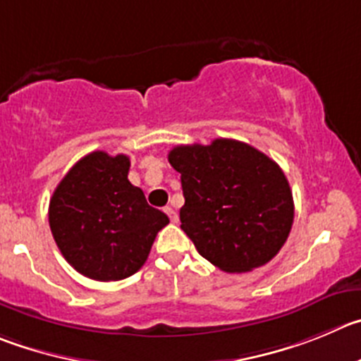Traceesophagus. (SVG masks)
I'll return each instance as SVG.
<instances>
[{"label":"esophagus","instance_id":"esophagus-1","mask_svg":"<svg viewBox=\"0 0 361 361\" xmlns=\"http://www.w3.org/2000/svg\"><path fill=\"white\" fill-rule=\"evenodd\" d=\"M165 214L169 215L171 222H178V214H176V210H174V208L167 207V208H165Z\"/></svg>","mask_w":361,"mask_h":361}]
</instances>
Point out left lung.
Instances as JSON below:
<instances>
[{
	"label": "left lung",
	"mask_w": 361,
	"mask_h": 361,
	"mask_svg": "<svg viewBox=\"0 0 361 361\" xmlns=\"http://www.w3.org/2000/svg\"><path fill=\"white\" fill-rule=\"evenodd\" d=\"M181 174V230L224 272L262 267L287 242L294 222L288 180L274 160L233 139L169 151Z\"/></svg>",
	"instance_id": "left-lung-1"
}]
</instances>
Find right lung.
<instances>
[{
    "instance_id": "obj_1",
    "label": "right lung",
    "mask_w": 361,
    "mask_h": 361,
    "mask_svg": "<svg viewBox=\"0 0 361 361\" xmlns=\"http://www.w3.org/2000/svg\"><path fill=\"white\" fill-rule=\"evenodd\" d=\"M130 158L92 151L63 176L49 201V228L60 252L80 274L119 281L147 260L169 217L149 207L128 180Z\"/></svg>"
}]
</instances>
